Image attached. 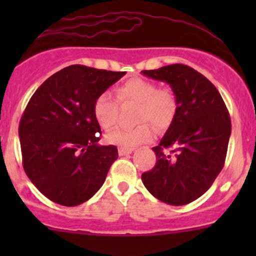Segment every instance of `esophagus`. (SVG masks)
Instances as JSON below:
<instances>
[{
	"instance_id": "esophagus-1",
	"label": "esophagus",
	"mask_w": 256,
	"mask_h": 256,
	"mask_svg": "<svg viewBox=\"0 0 256 256\" xmlns=\"http://www.w3.org/2000/svg\"><path fill=\"white\" fill-rule=\"evenodd\" d=\"M134 152V149H125V148H119V155L120 156H125V155L131 154Z\"/></svg>"
}]
</instances>
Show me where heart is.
Returning <instances> with one entry per match:
<instances>
[{"instance_id":"heart-1","label":"heart","mask_w":256,"mask_h":256,"mask_svg":"<svg viewBox=\"0 0 256 256\" xmlns=\"http://www.w3.org/2000/svg\"><path fill=\"white\" fill-rule=\"evenodd\" d=\"M119 102L137 104L136 122L142 121L134 128H116L106 136L108 143L120 148L132 149L150 140L152 136V122L158 130L168 128L177 113L178 102L174 92L170 88H158L150 80L132 78L120 84L116 89ZM94 116L104 130H110L118 119V102L110 92H102L94 102Z\"/></svg>"}]
</instances>
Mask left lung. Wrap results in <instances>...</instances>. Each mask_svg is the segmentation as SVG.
Masks as SVG:
<instances>
[{"instance_id":"obj_1","label":"left lung","mask_w":256,"mask_h":256,"mask_svg":"<svg viewBox=\"0 0 256 256\" xmlns=\"http://www.w3.org/2000/svg\"><path fill=\"white\" fill-rule=\"evenodd\" d=\"M142 74L166 82L178 102L172 124L152 148L156 164L143 173L142 182L160 201L188 204L210 189L224 167L230 116L216 88L186 64H168Z\"/></svg>"}]
</instances>
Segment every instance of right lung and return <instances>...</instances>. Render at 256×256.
I'll list each match as a JSON object with an SVG mask.
<instances>
[{
    "label": "right lung",
    "instance_id": "1",
    "mask_svg": "<svg viewBox=\"0 0 256 256\" xmlns=\"http://www.w3.org/2000/svg\"><path fill=\"white\" fill-rule=\"evenodd\" d=\"M125 73L72 64L46 79L28 101L19 124L22 166L50 201L74 207L104 185L118 149L98 143L101 128L92 107Z\"/></svg>",
    "mask_w": 256,
    "mask_h": 256
}]
</instances>
